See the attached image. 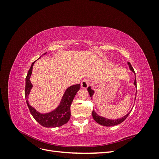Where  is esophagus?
I'll return each instance as SVG.
<instances>
[{
    "label": "esophagus",
    "mask_w": 159,
    "mask_h": 159,
    "mask_svg": "<svg viewBox=\"0 0 159 159\" xmlns=\"http://www.w3.org/2000/svg\"><path fill=\"white\" fill-rule=\"evenodd\" d=\"M89 81L87 79H84V80H82V81H81V87L82 88L86 89L89 86Z\"/></svg>",
    "instance_id": "34e87169"
}]
</instances>
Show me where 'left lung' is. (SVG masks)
Wrapping results in <instances>:
<instances>
[{"instance_id": "obj_1", "label": "left lung", "mask_w": 159, "mask_h": 159, "mask_svg": "<svg viewBox=\"0 0 159 159\" xmlns=\"http://www.w3.org/2000/svg\"><path fill=\"white\" fill-rule=\"evenodd\" d=\"M127 64L129 66V69L131 71H132L133 73L135 74V72H134L133 67L131 64V63L130 62H127ZM134 85H135V87H137V81H136V78L134 79ZM88 92L89 93V95L90 97L92 98L93 97V95L94 93V91L91 89V87H89L88 88ZM136 99V98H135ZM130 113H131V111L129 112L128 114H127L126 115H125L124 117H123L122 118H120V119H114V120H111V119H107V118H105V117H101L99 116V115H98L97 113H96L95 112V111L93 110L92 111V116H93V119L95 120V121L97 122L98 123H99V125H102L103 126H106V127H110V126H114V125H119L120 123H121L122 122H123L125 120V119L129 116V115L130 114Z\"/></svg>"}]
</instances>
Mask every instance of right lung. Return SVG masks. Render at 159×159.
Wrapping results in <instances>:
<instances>
[{
    "mask_svg": "<svg viewBox=\"0 0 159 159\" xmlns=\"http://www.w3.org/2000/svg\"><path fill=\"white\" fill-rule=\"evenodd\" d=\"M46 54V52L44 53V55ZM35 62L36 61L32 64L26 78L25 98L28 109H29L33 117L42 126L44 127H57L62 126L63 125L68 123L70 120L71 116L70 106L77 92L80 89V84L71 85L66 90L60 105L55 110L48 113H40L37 111L34 108L30 106L28 101V95L30 94V89L32 88V84L30 82V79L32 72V67Z\"/></svg>",
    "mask_w": 159,
    "mask_h": 159,
    "instance_id": "obj_1",
    "label": "right lung"
}]
</instances>
